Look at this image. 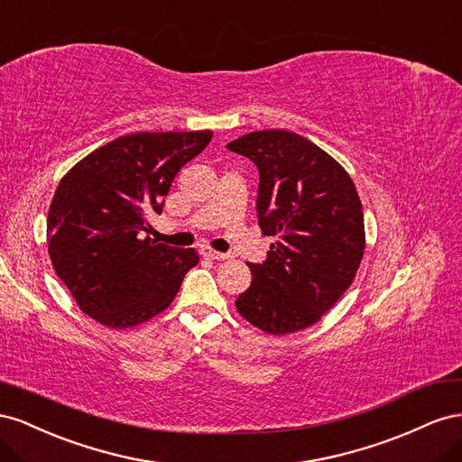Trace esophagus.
<instances>
[{
    "label": "esophagus",
    "instance_id": "obj_1",
    "mask_svg": "<svg viewBox=\"0 0 462 462\" xmlns=\"http://www.w3.org/2000/svg\"><path fill=\"white\" fill-rule=\"evenodd\" d=\"M203 255L208 257V259H215V261H226V259H230V254H220V252H215V249H210V247L205 249Z\"/></svg>",
    "mask_w": 462,
    "mask_h": 462
}]
</instances>
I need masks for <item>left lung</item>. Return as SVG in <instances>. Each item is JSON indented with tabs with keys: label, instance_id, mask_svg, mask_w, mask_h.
I'll list each match as a JSON object with an SVG mask.
<instances>
[{
	"label": "left lung",
	"instance_id": "8db88e82",
	"mask_svg": "<svg viewBox=\"0 0 462 462\" xmlns=\"http://www.w3.org/2000/svg\"><path fill=\"white\" fill-rule=\"evenodd\" d=\"M226 149L257 166L259 226L279 236L265 261L247 265L252 284L236 308L265 333L301 331L337 304L360 267L358 191L333 156L292 131H254Z\"/></svg>",
	"mask_w": 462,
	"mask_h": 462
}]
</instances>
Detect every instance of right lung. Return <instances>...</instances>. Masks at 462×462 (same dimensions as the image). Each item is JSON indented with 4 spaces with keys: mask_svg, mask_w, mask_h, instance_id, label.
<instances>
[{
    "mask_svg": "<svg viewBox=\"0 0 462 462\" xmlns=\"http://www.w3.org/2000/svg\"><path fill=\"white\" fill-rule=\"evenodd\" d=\"M213 131L131 134L92 151L63 176L48 210V254L88 318L112 328L149 321L199 263L195 249L156 244L149 213Z\"/></svg>",
    "mask_w": 462,
    "mask_h": 462,
    "instance_id": "1",
    "label": "right lung"
}]
</instances>
